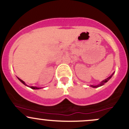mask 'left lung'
<instances>
[{"label":"left lung","mask_w":129,"mask_h":129,"mask_svg":"<svg viewBox=\"0 0 129 129\" xmlns=\"http://www.w3.org/2000/svg\"><path fill=\"white\" fill-rule=\"evenodd\" d=\"M114 74V73H113L112 75H111V76H110V77H108L107 78H106V79H105V80H103L102 82H101L100 84H98V85H90V86L92 87H94V88H97V87H101V86H102V85H103L104 84H105V83H106V82H108V81L110 79V78H111V77H112V76H113V75Z\"/></svg>","instance_id":"obj_1"}]
</instances>
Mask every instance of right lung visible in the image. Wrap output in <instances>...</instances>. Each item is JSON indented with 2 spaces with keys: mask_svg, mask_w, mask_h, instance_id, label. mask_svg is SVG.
<instances>
[{
  "mask_svg": "<svg viewBox=\"0 0 129 129\" xmlns=\"http://www.w3.org/2000/svg\"><path fill=\"white\" fill-rule=\"evenodd\" d=\"M18 79H19V81H20L21 82H22V83H23V84H24V85H26V86H28V85H27L25 83H24V81H23V80H21L20 78H18ZM30 87L31 88V89H41V88H40V87H33V86L32 87Z\"/></svg>",
  "mask_w": 129,
  "mask_h": 129,
  "instance_id": "add662e5",
  "label": "right lung"
}]
</instances>
